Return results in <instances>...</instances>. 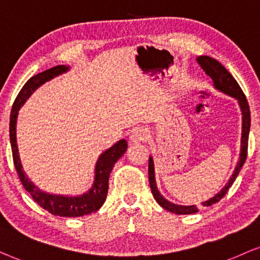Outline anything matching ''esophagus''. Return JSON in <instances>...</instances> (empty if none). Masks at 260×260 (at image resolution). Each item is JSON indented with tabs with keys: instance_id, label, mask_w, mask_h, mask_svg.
Instances as JSON below:
<instances>
[{
	"instance_id": "1",
	"label": "esophagus",
	"mask_w": 260,
	"mask_h": 260,
	"mask_svg": "<svg viewBox=\"0 0 260 260\" xmlns=\"http://www.w3.org/2000/svg\"><path fill=\"white\" fill-rule=\"evenodd\" d=\"M148 138L147 131L144 129V128H137L134 129L129 136V143L131 144H137L141 143V141H145Z\"/></svg>"
}]
</instances>
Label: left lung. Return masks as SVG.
Returning a JSON list of instances; mask_svg holds the SVG:
<instances>
[{
  "instance_id": "left-lung-1",
  "label": "left lung",
  "mask_w": 260,
  "mask_h": 260,
  "mask_svg": "<svg viewBox=\"0 0 260 260\" xmlns=\"http://www.w3.org/2000/svg\"><path fill=\"white\" fill-rule=\"evenodd\" d=\"M197 63L201 65V68L203 69V71L212 78L213 85L217 91L222 92L224 95L231 96L232 99L237 100L238 105L240 107L241 112V140H240V154H239V160L235 166L233 174L228 179V182L224 184L222 189L219 192L215 193L213 197H210L209 200L203 201L201 205L203 207H209L215 205L216 202L222 199L226 195L228 189L231 188L233 184L235 178L240 172L241 168H243L245 160L247 157V145H248V134H250V126H251V114H250V107H248L247 100L245 98L243 90L239 86L238 82L235 81L233 76L221 65L219 61L213 59V58L207 57V55H201L197 57ZM155 172H154V161L153 157L150 155L148 159V181H150V186L152 195H153L154 200L157 201L158 205L164 208L168 212H171L174 214H178V215H188V214H193L199 212V207L195 205L191 206H182V205H176L170 201H168L164 196L161 195L157 188V183H155Z\"/></svg>"
}]
</instances>
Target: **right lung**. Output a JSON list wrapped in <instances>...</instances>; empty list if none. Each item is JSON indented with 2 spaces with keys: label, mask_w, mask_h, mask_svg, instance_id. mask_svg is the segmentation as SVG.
<instances>
[{
  "label": "right lung",
  "mask_w": 260,
  "mask_h": 260,
  "mask_svg": "<svg viewBox=\"0 0 260 260\" xmlns=\"http://www.w3.org/2000/svg\"><path fill=\"white\" fill-rule=\"evenodd\" d=\"M70 70V67L67 65H58V67L51 68L48 70L40 72L33 77H30L26 84L20 90L19 95L14 102L12 113H10V123H9V137L10 145H12L14 165L19 175L23 188L29 192L32 199L39 205L41 208L46 209L48 213L57 216L64 217H78L88 215L96 212L101 208L105 203L107 193H108V179L112 172L114 165L119 159L122 157L127 150V141L121 139L109 147L108 150L102 152L96 161L95 165V177L91 188L88 191L83 192L78 196L69 195H55L41 190L28 178L23 170L21 159L19 155V148H17L16 141V122L19 110L25 105V102L30 98L36 90L45 83L51 81L59 75H63Z\"/></svg>",
  "instance_id": "right-lung-1"
}]
</instances>
